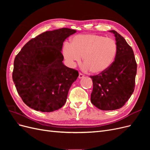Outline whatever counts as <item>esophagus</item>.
<instances>
[{"label": "esophagus", "instance_id": "34e87169", "mask_svg": "<svg viewBox=\"0 0 150 150\" xmlns=\"http://www.w3.org/2000/svg\"><path fill=\"white\" fill-rule=\"evenodd\" d=\"M84 74H83L82 73H81V72H79V79H81V78H84Z\"/></svg>", "mask_w": 150, "mask_h": 150}]
</instances>
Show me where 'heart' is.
<instances>
[{
    "mask_svg": "<svg viewBox=\"0 0 150 150\" xmlns=\"http://www.w3.org/2000/svg\"><path fill=\"white\" fill-rule=\"evenodd\" d=\"M117 52L115 40L103 35L88 34L76 35L66 43L62 54L67 64L74 66L83 56V68L93 74L106 71L114 62Z\"/></svg>",
    "mask_w": 150,
    "mask_h": 150,
    "instance_id": "1",
    "label": "heart"
}]
</instances>
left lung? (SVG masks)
I'll list each match as a JSON object with an SVG mask.
<instances>
[{
    "label": "left lung",
    "instance_id": "left-lung-1",
    "mask_svg": "<svg viewBox=\"0 0 150 150\" xmlns=\"http://www.w3.org/2000/svg\"><path fill=\"white\" fill-rule=\"evenodd\" d=\"M117 52L111 66L102 73L91 76L93 88L91 101L101 110H115L123 106L132 95L137 64L132 48L116 31Z\"/></svg>",
    "mask_w": 150,
    "mask_h": 150
}]
</instances>
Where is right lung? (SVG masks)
<instances>
[{
    "mask_svg": "<svg viewBox=\"0 0 150 150\" xmlns=\"http://www.w3.org/2000/svg\"><path fill=\"white\" fill-rule=\"evenodd\" d=\"M76 30L46 31L27 42L16 56L12 79L22 101L32 109L52 112L66 102L78 71L62 63L65 39Z\"/></svg>",
    "mask_w": 150,
    "mask_h": 150,
    "instance_id": "1",
    "label": "right lung"
}]
</instances>
